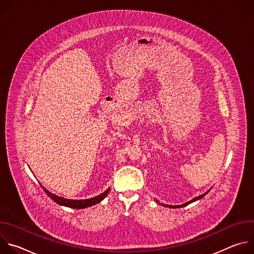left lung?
Masks as SVG:
<instances>
[{"label":"left lung","instance_id":"obj_1","mask_svg":"<svg viewBox=\"0 0 254 254\" xmlns=\"http://www.w3.org/2000/svg\"><path fill=\"white\" fill-rule=\"evenodd\" d=\"M208 193V192H207ZM207 193H205V194H203V195H200V196H198V197H196L195 199H193V200H191V201H189V202H187V203H185V204H183V205H178V206H169L170 208H179V207H184V206H187L188 204H190V203H192V202H195V201H197V200H199V199H201V198H203ZM158 202V201H157ZM164 206H168V205H164Z\"/></svg>","mask_w":254,"mask_h":254}]
</instances>
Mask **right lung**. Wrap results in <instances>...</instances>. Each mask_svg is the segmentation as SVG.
Masks as SVG:
<instances>
[{
	"instance_id": "1",
	"label": "right lung",
	"mask_w": 254,
	"mask_h": 254,
	"mask_svg": "<svg viewBox=\"0 0 254 254\" xmlns=\"http://www.w3.org/2000/svg\"><path fill=\"white\" fill-rule=\"evenodd\" d=\"M42 188L45 191V193L57 204L62 205V206H66V207H69V208H74V209H82V208H86V207H90L92 205H95V204L99 203L100 201H102L106 197L108 192H110V189H107L102 194H100L96 197L90 198V199H86V200H69V199H65V198H62V197H58V196L50 193L49 191H47L44 187H42Z\"/></svg>"
}]
</instances>
